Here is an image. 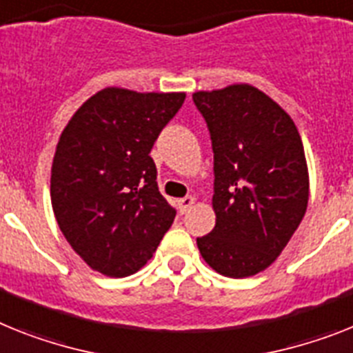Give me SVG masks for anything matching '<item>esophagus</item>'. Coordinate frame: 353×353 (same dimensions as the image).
I'll list each match as a JSON object with an SVG mask.
<instances>
[{"instance_id": "1", "label": "esophagus", "mask_w": 353, "mask_h": 353, "mask_svg": "<svg viewBox=\"0 0 353 353\" xmlns=\"http://www.w3.org/2000/svg\"><path fill=\"white\" fill-rule=\"evenodd\" d=\"M194 204H195V199L192 197V195H186V197H183V199L177 201V206H179V212L181 213L188 212V210H190Z\"/></svg>"}]
</instances>
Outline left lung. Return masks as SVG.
Returning a JSON list of instances; mask_svg holds the SVG:
<instances>
[{"label":"left lung","mask_w":353,"mask_h":353,"mask_svg":"<svg viewBox=\"0 0 353 353\" xmlns=\"http://www.w3.org/2000/svg\"><path fill=\"white\" fill-rule=\"evenodd\" d=\"M213 147L215 228L197 239L219 274L265 271L300 226L309 204V168L292 118L250 84L197 91Z\"/></svg>","instance_id":"obj_1"}]
</instances>
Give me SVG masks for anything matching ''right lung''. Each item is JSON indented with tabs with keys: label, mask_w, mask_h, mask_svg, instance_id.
<instances>
[{
	"label": "right lung",
	"mask_w": 353,
	"mask_h": 353,
	"mask_svg": "<svg viewBox=\"0 0 353 353\" xmlns=\"http://www.w3.org/2000/svg\"><path fill=\"white\" fill-rule=\"evenodd\" d=\"M185 97L105 88L64 127L52 163V208L93 271L134 274L172 226L176 210L159 194L149 154Z\"/></svg>",
	"instance_id": "obj_1"
}]
</instances>
